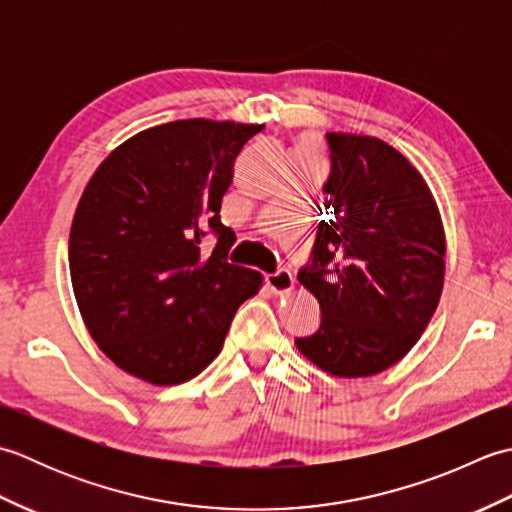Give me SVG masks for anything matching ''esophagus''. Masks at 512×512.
Returning a JSON list of instances; mask_svg holds the SVG:
<instances>
[{"label": "esophagus", "mask_w": 512, "mask_h": 512, "mask_svg": "<svg viewBox=\"0 0 512 512\" xmlns=\"http://www.w3.org/2000/svg\"><path fill=\"white\" fill-rule=\"evenodd\" d=\"M264 279L270 292H275V295H288L295 288V277H292L290 270H277V273H270Z\"/></svg>", "instance_id": "1"}]
</instances>
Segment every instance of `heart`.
Returning a JSON list of instances; mask_svg holds the SVG:
<instances>
[{"instance_id":"1","label":"heart","mask_w":512,"mask_h":512,"mask_svg":"<svg viewBox=\"0 0 512 512\" xmlns=\"http://www.w3.org/2000/svg\"><path fill=\"white\" fill-rule=\"evenodd\" d=\"M301 147H303V151H308V154H310V149H312V143H308V140H303V143H301Z\"/></svg>"}]
</instances>
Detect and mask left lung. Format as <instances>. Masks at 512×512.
Listing matches in <instances>:
<instances>
[{
	"label": "left lung",
	"instance_id": "obj_1",
	"mask_svg": "<svg viewBox=\"0 0 512 512\" xmlns=\"http://www.w3.org/2000/svg\"><path fill=\"white\" fill-rule=\"evenodd\" d=\"M328 145L325 220L297 275L321 325L295 345L323 372L365 378L396 365L427 330L447 239L429 184L398 149L347 132L328 134Z\"/></svg>",
	"mask_w": 512,
	"mask_h": 512
}]
</instances>
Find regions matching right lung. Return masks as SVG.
<instances>
[{"instance_id":"obj_1","label":"right lung","mask_w":512,"mask_h":512,"mask_svg":"<svg viewBox=\"0 0 512 512\" xmlns=\"http://www.w3.org/2000/svg\"><path fill=\"white\" fill-rule=\"evenodd\" d=\"M264 125L187 118L127 138L94 171L70 228V277L85 328L123 372L180 385L220 354L262 273L226 262L220 220L239 151ZM206 227L218 235L201 253Z\"/></svg>"}]
</instances>
